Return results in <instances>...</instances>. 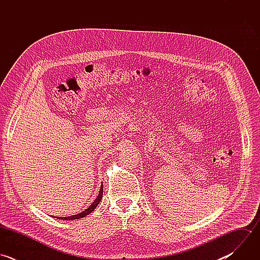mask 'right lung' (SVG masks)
<instances>
[{
	"mask_svg": "<svg viewBox=\"0 0 260 260\" xmlns=\"http://www.w3.org/2000/svg\"><path fill=\"white\" fill-rule=\"evenodd\" d=\"M102 198H103V183H102V186H101V189H100V193H99V196H98V198L94 200V202L86 209V210H84L83 212H81V213H79V214H77V215H74V216H70V217H56V218H58V219H61V220H75V219H80V218H83V217H85V216H87L88 214H90L95 208H96V206L100 204V202H101V200H102Z\"/></svg>",
	"mask_w": 260,
	"mask_h": 260,
	"instance_id": "right-lung-1",
	"label": "right lung"
}]
</instances>
